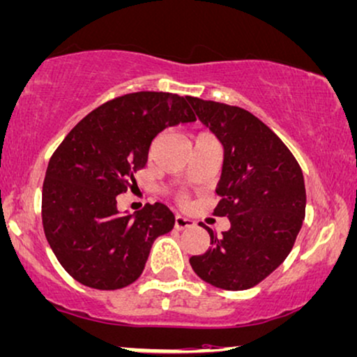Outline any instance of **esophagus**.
<instances>
[{
  "label": "esophagus",
  "mask_w": 357,
  "mask_h": 357,
  "mask_svg": "<svg viewBox=\"0 0 357 357\" xmlns=\"http://www.w3.org/2000/svg\"><path fill=\"white\" fill-rule=\"evenodd\" d=\"M195 227V222L187 217H182V215H175V228L177 230H185V228Z\"/></svg>",
  "instance_id": "esophagus-1"
}]
</instances>
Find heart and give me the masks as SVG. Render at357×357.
<instances>
[{"label": "heart", "instance_id": "b5f03b06", "mask_svg": "<svg viewBox=\"0 0 357 357\" xmlns=\"http://www.w3.org/2000/svg\"><path fill=\"white\" fill-rule=\"evenodd\" d=\"M180 202H185V199H183V197H180V199H178Z\"/></svg>", "mask_w": 357, "mask_h": 357}]
</instances>
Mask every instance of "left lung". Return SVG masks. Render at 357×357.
Instances as JSON below:
<instances>
[{"label": "left lung", "instance_id": "1", "mask_svg": "<svg viewBox=\"0 0 357 357\" xmlns=\"http://www.w3.org/2000/svg\"><path fill=\"white\" fill-rule=\"evenodd\" d=\"M223 145L215 217L230 220L210 248L190 258L202 280L228 291L257 286L291 252L306 210L301 167L278 135L236 105L187 98Z\"/></svg>", "mask_w": 357, "mask_h": 357}]
</instances>
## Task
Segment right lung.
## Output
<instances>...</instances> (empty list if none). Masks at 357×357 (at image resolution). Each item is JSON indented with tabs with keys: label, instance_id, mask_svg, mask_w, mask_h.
Returning <instances> with one entry per match:
<instances>
[{
	"label": "right lung",
	"instance_id": "right-lung-1",
	"mask_svg": "<svg viewBox=\"0 0 357 357\" xmlns=\"http://www.w3.org/2000/svg\"><path fill=\"white\" fill-rule=\"evenodd\" d=\"M197 121L187 98L142 91L87 114L66 135L43 183V228L57 261L94 289H121L142 275L157 236L175 217L164 204L119 215L117 195L135 185L158 132Z\"/></svg>",
	"mask_w": 357,
	"mask_h": 357
}]
</instances>
